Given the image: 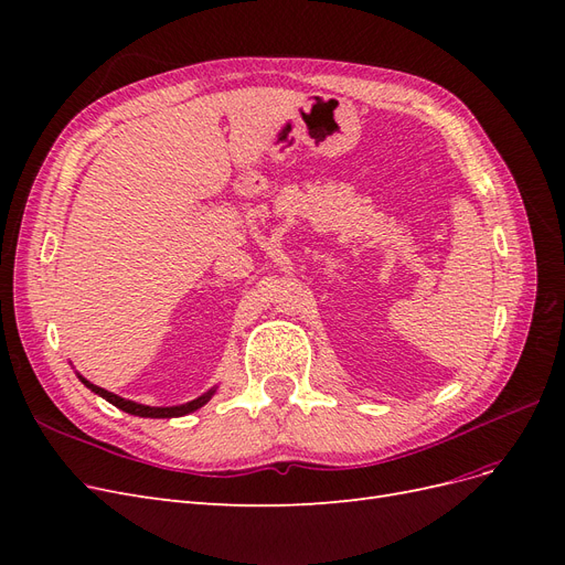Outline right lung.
<instances>
[{"mask_svg":"<svg viewBox=\"0 0 565 565\" xmlns=\"http://www.w3.org/2000/svg\"><path fill=\"white\" fill-rule=\"evenodd\" d=\"M77 377H79V382H82L84 386L92 388V391L96 393V396L106 398V401H108V403H113L115 407L125 409V413H129V415H134V417H150V419H172V417H183V415H191V413H195V409H200L202 405H207V403L212 401L214 393H216V386H212L210 391H204L202 396H198L195 401H188V403H183V405L152 407V405L136 403V401H127V398H122V396H117V393H113V391L100 388V386L92 384L89 380H84L82 374H77Z\"/></svg>","mask_w":565,"mask_h":565,"instance_id":"obj_1","label":"right lung"}]
</instances>
